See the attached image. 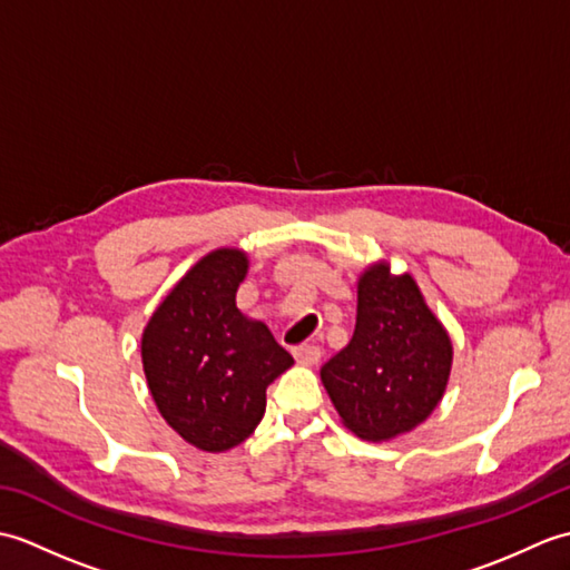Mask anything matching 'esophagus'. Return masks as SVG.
<instances>
[{"mask_svg":"<svg viewBox=\"0 0 570 570\" xmlns=\"http://www.w3.org/2000/svg\"><path fill=\"white\" fill-rule=\"evenodd\" d=\"M294 357L298 365L313 367V365H318V360H321V347L318 345H298V347H294Z\"/></svg>","mask_w":570,"mask_h":570,"instance_id":"34e87169","label":"esophagus"}]
</instances>
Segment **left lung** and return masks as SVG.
Instances as JSON below:
<instances>
[{"label": "left lung", "mask_w": 570, "mask_h": 570, "mask_svg": "<svg viewBox=\"0 0 570 570\" xmlns=\"http://www.w3.org/2000/svg\"><path fill=\"white\" fill-rule=\"evenodd\" d=\"M453 345L411 274L377 262L360 274L353 341L321 367L325 392L362 441H392L443 399Z\"/></svg>", "instance_id": "left-lung-1"}]
</instances>
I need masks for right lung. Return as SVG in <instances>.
Here are the masks:
<instances>
[{
	"label": "right lung",
	"mask_w": 570,
	"mask_h": 570,
	"mask_svg": "<svg viewBox=\"0 0 570 570\" xmlns=\"http://www.w3.org/2000/svg\"><path fill=\"white\" fill-rule=\"evenodd\" d=\"M247 254H205L168 292L141 335L149 392L186 443L223 453L259 426L266 386L294 365L262 321L235 304Z\"/></svg>",
	"instance_id": "add662e5"
}]
</instances>
